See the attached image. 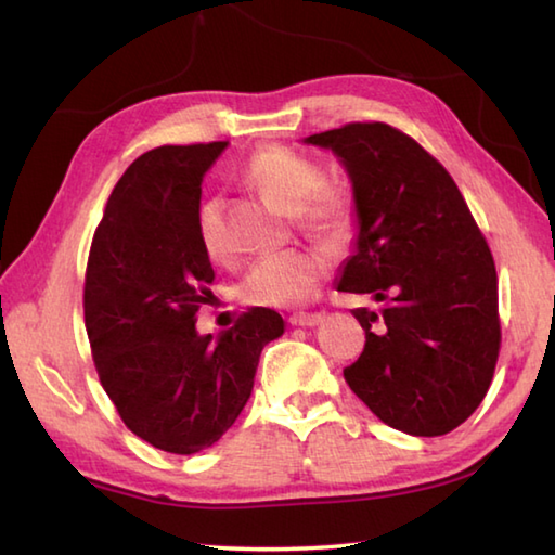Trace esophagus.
Listing matches in <instances>:
<instances>
[{
	"mask_svg": "<svg viewBox=\"0 0 555 555\" xmlns=\"http://www.w3.org/2000/svg\"><path fill=\"white\" fill-rule=\"evenodd\" d=\"M322 318H325L322 312H298V315H291L288 322L294 327H315L320 325Z\"/></svg>",
	"mask_w": 555,
	"mask_h": 555,
	"instance_id": "34e87169",
	"label": "esophagus"
}]
</instances>
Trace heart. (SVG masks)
Returning a JSON list of instances; mask_svg holds the SVG:
<instances>
[{
    "label": "heart",
    "mask_w": 555,
    "mask_h": 555,
    "mask_svg": "<svg viewBox=\"0 0 555 555\" xmlns=\"http://www.w3.org/2000/svg\"><path fill=\"white\" fill-rule=\"evenodd\" d=\"M243 179L271 206L294 216L296 225L310 237L339 240L354 218L347 191L325 184V175L315 159L286 145L259 147L247 159ZM196 233L210 259L225 257L223 204L218 196H208L198 206ZM322 274L325 259L318 251L269 257L247 271L237 286V296L247 306L296 308L315 294Z\"/></svg>",
    "instance_id": "b5f03b06"
}]
</instances>
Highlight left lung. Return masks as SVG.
I'll return each mask as SVG.
<instances>
[{"label": "left lung", "instance_id": "1", "mask_svg": "<svg viewBox=\"0 0 555 555\" xmlns=\"http://www.w3.org/2000/svg\"><path fill=\"white\" fill-rule=\"evenodd\" d=\"M330 150L354 191V249L337 291L369 294L351 310L366 345L349 388L388 427L439 437L486 398L500 351L498 274L456 181L410 135L349 124L304 138Z\"/></svg>", "mask_w": 555, "mask_h": 555}]
</instances>
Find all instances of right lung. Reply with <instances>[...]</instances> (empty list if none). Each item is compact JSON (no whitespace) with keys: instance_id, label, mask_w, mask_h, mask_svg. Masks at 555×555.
I'll return each instance as SVG.
<instances>
[{"instance_id":"add662e5","label":"right lung","mask_w":555,"mask_h":555,"mask_svg":"<svg viewBox=\"0 0 555 555\" xmlns=\"http://www.w3.org/2000/svg\"><path fill=\"white\" fill-rule=\"evenodd\" d=\"M225 147L140 155L111 191L87 261L85 325L99 380L135 437L181 456L233 427L261 349L284 335V318L269 308L218 337L196 330L216 279L196 233L201 181Z\"/></svg>"}]
</instances>
